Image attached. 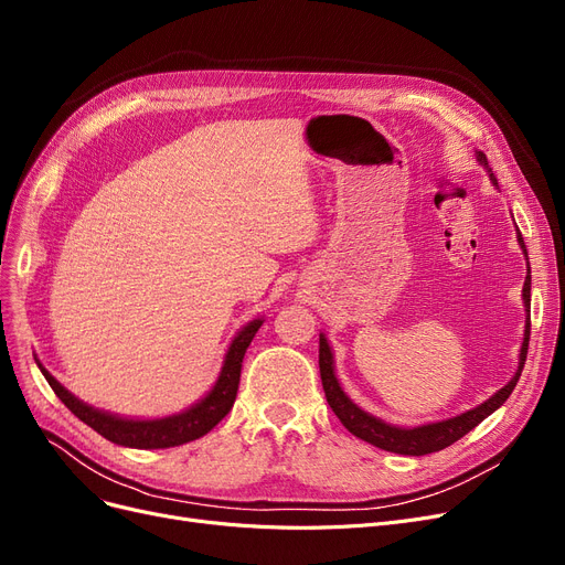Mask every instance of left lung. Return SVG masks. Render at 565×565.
<instances>
[{"mask_svg":"<svg viewBox=\"0 0 565 565\" xmlns=\"http://www.w3.org/2000/svg\"><path fill=\"white\" fill-rule=\"evenodd\" d=\"M478 161L489 170V178H492V182L499 186V182L492 173V168H489V161L482 152H478ZM518 239H520L522 249L526 254L522 235H518ZM522 292H524V305H526V311H529V307H531V269L526 275ZM529 334H531V321H526L518 374H514L512 381L505 387H501L494 397H489L484 404L476 406L473 411H466V413L457 415V418H450V420H444V423L423 425V427H413V429L392 427V425L374 418V415L364 413L347 395H343V390L339 387V381L334 376L332 351L328 347V339L321 334V343H318V366H321V381H323V390H326V399H328L330 408L334 411L337 418L341 420V425L347 427L353 436L366 440V444H372V446H376L381 450H387V452L413 455V457L438 452V450L452 446L455 440H459L461 436L469 434L473 427H478L487 418V415H492L499 406H503V402L510 397V392L514 390V385H518V381L522 376L526 353H529Z\"/></svg>","mask_w":565,"mask_h":565,"instance_id":"left-lung-1","label":"left lung"}]
</instances>
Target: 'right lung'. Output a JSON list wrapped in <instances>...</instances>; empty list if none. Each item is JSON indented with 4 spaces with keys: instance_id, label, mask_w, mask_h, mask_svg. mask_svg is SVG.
<instances>
[{
    "instance_id": "right-lung-1",
    "label": "right lung",
    "mask_w": 565,
    "mask_h": 565,
    "mask_svg": "<svg viewBox=\"0 0 565 565\" xmlns=\"http://www.w3.org/2000/svg\"><path fill=\"white\" fill-rule=\"evenodd\" d=\"M260 326L263 321L258 318V321H252L247 328L237 332L226 353L222 374H218L216 385L210 390V395L203 402L191 406L184 413L170 415V418H161V420H125V418H117V415L96 411L73 397L66 387H62L55 381V376L47 374L41 364L39 366L47 385L53 387V392L64 402V406L85 425H89L94 431H99L104 438L113 440V444L127 446V448H140V450L175 448V446L189 444V440L205 436L214 425H218L226 418L237 395L242 358L247 353L249 343Z\"/></svg>"
}]
</instances>
